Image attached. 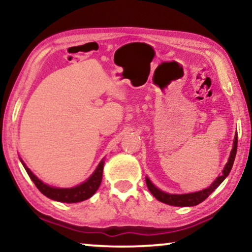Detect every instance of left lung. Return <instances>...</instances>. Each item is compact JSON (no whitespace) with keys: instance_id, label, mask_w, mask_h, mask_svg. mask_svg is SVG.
<instances>
[{"instance_id":"obj_1","label":"left lung","mask_w":252,"mask_h":252,"mask_svg":"<svg viewBox=\"0 0 252 252\" xmlns=\"http://www.w3.org/2000/svg\"><path fill=\"white\" fill-rule=\"evenodd\" d=\"M236 150H237V134L235 135V139H234V143H233V149L230 151L228 161L225 165L222 170V174L220 175L213 181V184L210 186V187L203 189L201 191H196V192H190V194H181V195H177V194H167V192L161 191L160 189H158L157 187H155L149 179L146 178V182H147V187L149 189V191L153 194L155 197H156L158 201L165 203V204L168 205H173V206H194L197 205L199 203H202L204 199L209 197L210 195L212 194V191H215V189L218 188V186L221 184V182L225 180L227 175L229 174L230 170H232L234 160H235V156H236Z\"/></svg>"}]
</instances>
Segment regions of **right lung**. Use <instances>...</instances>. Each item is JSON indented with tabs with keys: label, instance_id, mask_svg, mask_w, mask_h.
Instances as JSON below:
<instances>
[{
	"label": "right lung",
	"instance_id": "obj_1",
	"mask_svg": "<svg viewBox=\"0 0 252 252\" xmlns=\"http://www.w3.org/2000/svg\"><path fill=\"white\" fill-rule=\"evenodd\" d=\"M20 161H22L23 166L25 167L29 177L32 179L34 185L36 186V188L39 189L44 196L54 199V201L63 202V203H78L92 197V196L96 192V190L98 189L99 185H101L103 166H104V160H101V163L98 164V166L96 167L94 173L89 177L88 180L82 182L81 185L77 186V187L55 188V187H51V186L43 184L40 179H37L35 175L32 173V171H31L30 168L24 164V161L22 159H20Z\"/></svg>",
	"mask_w": 252,
	"mask_h": 252
}]
</instances>
